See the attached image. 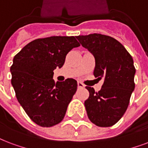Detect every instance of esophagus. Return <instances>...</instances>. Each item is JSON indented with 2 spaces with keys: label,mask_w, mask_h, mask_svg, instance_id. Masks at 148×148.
I'll return each instance as SVG.
<instances>
[{
  "label": "esophagus",
  "mask_w": 148,
  "mask_h": 148,
  "mask_svg": "<svg viewBox=\"0 0 148 148\" xmlns=\"http://www.w3.org/2000/svg\"><path fill=\"white\" fill-rule=\"evenodd\" d=\"M77 87H78L79 88H84V84H82V82H77Z\"/></svg>",
  "instance_id": "1"
}]
</instances>
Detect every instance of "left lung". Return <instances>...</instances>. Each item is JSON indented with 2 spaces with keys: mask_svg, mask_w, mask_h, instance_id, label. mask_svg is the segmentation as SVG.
I'll return each instance as SVG.
<instances>
[{
  "mask_svg": "<svg viewBox=\"0 0 148 148\" xmlns=\"http://www.w3.org/2000/svg\"><path fill=\"white\" fill-rule=\"evenodd\" d=\"M76 38L94 55L95 77L104 78L98 92L86 87L89 92L88 99L84 101L88 117L98 127H112L127 111L135 88L133 58L119 41L109 36L93 33Z\"/></svg>",
  "mask_w": 148,
  "mask_h": 148,
  "instance_id": "obj_1",
  "label": "left lung"
}]
</instances>
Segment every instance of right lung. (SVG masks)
Listing matches in <instances>:
<instances>
[{
    "label": "right lung",
    "mask_w": 148,
    "mask_h": 148,
    "mask_svg": "<svg viewBox=\"0 0 148 148\" xmlns=\"http://www.w3.org/2000/svg\"><path fill=\"white\" fill-rule=\"evenodd\" d=\"M79 46L74 36H50L30 42L14 56L11 84L26 114L40 127H53L64 119L77 84L73 78L56 83L53 71Z\"/></svg>",
    "instance_id": "1"
}]
</instances>
